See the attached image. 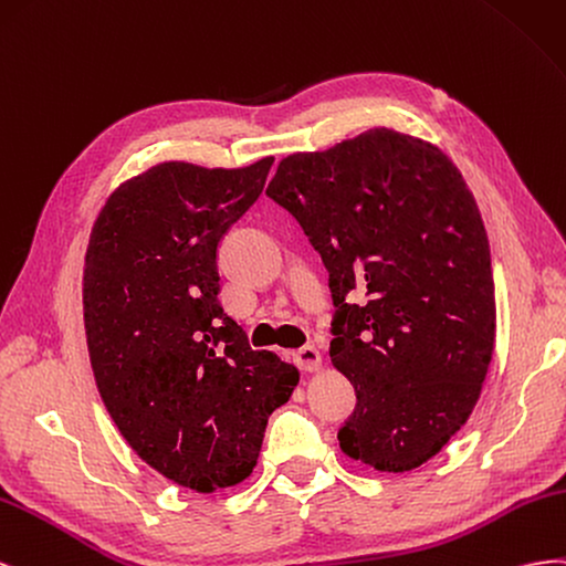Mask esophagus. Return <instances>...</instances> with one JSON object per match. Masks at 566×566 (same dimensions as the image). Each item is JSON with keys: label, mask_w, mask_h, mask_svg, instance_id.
I'll return each instance as SVG.
<instances>
[{"label": "esophagus", "mask_w": 566, "mask_h": 566, "mask_svg": "<svg viewBox=\"0 0 566 566\" xmlns=\"http://www.w3.org/2000/svg\"><path fill=\"white\" fill-rule=\"evenodd\" d=\"M294 360L305 373H317L322 367V353L315 346H303L294 353Z\"/></svg>", "instance_id": "1"}]
</instances>
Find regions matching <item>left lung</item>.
Segmentation results:
<instances>
[{"label": "left lung", "mask_w": 566, "mask_h": 566, "mask_svg": "<svg viewBox=\"0 0 566 566\" xmlns=\"http://www.w3.org/2000/svg\"><path fill=\"white\" fill-rule=\"evenodd\" d=\"M265 193L329 270V358L358 396L338 446L379 472L424 464L470 419L495 344L489 237L462 172L373 127L282 158ZM355 285L365 306L345 303Z\"/></svg>", "instance_id": "1"}]
</instances>
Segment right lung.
Listing matches in <instances>:
<instances>
[{
	"label": "right lung",
	"instance_id": "1",
	"mask_svg": "<svg viewBox=\"0 0 566 566\" xmlns=\"http://www.w3.org/2000/svg\"><path fill=\"white\" fill-rule=\"evenodd\" d=\"M272 156L247 168L168 160L123 182L94 220L83 311L90 363L123 439L199 493L244 481L298 369L253 350L224 313L218 247L261 197Z\"/></svg>",
	"mask_w": 566,
	"mask_h": 566
}]
</instances>
